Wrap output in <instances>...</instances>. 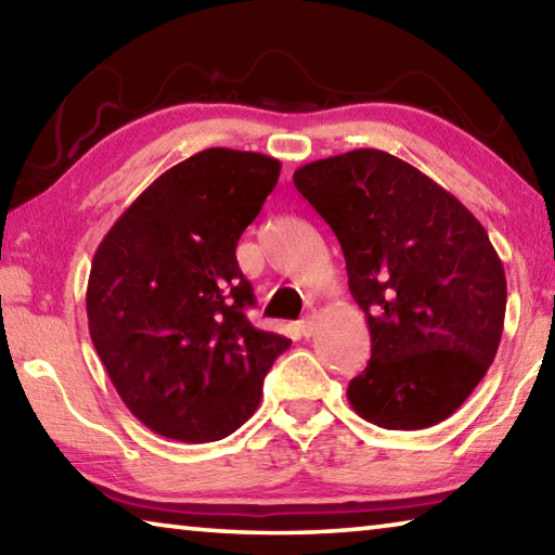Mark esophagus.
I'll list each match as a JSON object with an SVG mask.
<instances>
[{
	"instance_id": "obj_1",
	"label": "esophagus",
	"mask_w": 555,
	"mask_h": 555,
	"mask_svg": "<svg viewBox=\"0 0 555 555\" xmlns=\"http://www.w3.org/2000/svg\"><path fill=\"white\" fill-rule=\"evenodd\" d=\"M315 311H311L308 313L304 321H298V333L304 335V337H308V335H313V331H315Z\"/></svg>"
}]
</instances>
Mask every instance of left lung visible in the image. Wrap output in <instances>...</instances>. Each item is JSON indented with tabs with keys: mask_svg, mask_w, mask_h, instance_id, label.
I'll return each mask as SVG.
<instances>
[{
	"mask_svg": "<svg viewBox=\"0 0 555 555\" xmlns=\"http://www.w3.org/2000/svg\"><path fill=\"white\" fill-rule=\"evenodd\" d=\"M298 193L340 242L372 357L347 399L389 430L436 426L480 384L502 340L506 276L455 195L379 149L300 166Z\"/></svg>",
	"mask_w": 555,
	"mask_h": 555,
	"instance_id": "obj_1",
	"label": "left lung"
}]
</instances>
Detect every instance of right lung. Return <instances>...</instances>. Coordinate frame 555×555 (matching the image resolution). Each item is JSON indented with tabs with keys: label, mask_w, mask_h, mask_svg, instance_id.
I'll list each match as a JSON object with an SVG mask.
<instances>
[{
	"label": "right lung",
	"mask_w": 555,
	"mask_h": 555,
	"mask_svg": "<svg viewBox=\"0 0 555 555\" xmlns=\"http://www.w3.org/2000/svg\"><path fill=\"white\" fill-rule=\"evenodd\" d=\"M279 171L264 154L205 149L158 176L100 242L86 296L92 345L158 436H230L288 350V337L247 321L255 294L234 257Z\"/></svg>",
	"instance_id": "add662e5"
}]
</instances>
